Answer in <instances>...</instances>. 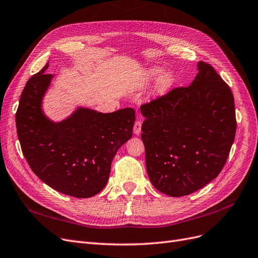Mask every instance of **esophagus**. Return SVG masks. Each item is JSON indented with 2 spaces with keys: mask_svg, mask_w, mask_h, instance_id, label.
<instances>
[{
  "mask_svg": "<svg viewBox=\"0 0 258 258\" xmlns=\"http://www.w3.org/2000/svg\"><path fill=\"white\" fill-rule=\"evenodd\" d=\"M134 133L136 135H139L141 133V120H137L134 124Z\"/></svg>",
  "mask_w": 258,
  "mask_h": 258,
  "instance_id": "obj_1",
  "label": "esophagus"
}]
</instances>
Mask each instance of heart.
Wrapping results in <instances>:
<instances>
[{"label":"heart","mask_w":258,"mask_h":258,"mask_svg":"<svg viewBox=\"0 0 258 258\" xmlns=\"http://www.w3.org/2000/svg\"><path fill=\"white\" fill-rule=\"evenodd\" d=\"M161 69L160 67H152V68L148 69L147 72L145 73V80L146 82H150V81H153L154 79H156L157 76L159 75V73L161 72ZM175 82V76L172 72H165L161 74L157 82H156V85H155V90L156 92L158 93H164L166 92L168 89H170L171 87H172V85L174 84Z\"/></svg>","instance_id":"b5f03b06"}]
</instances>
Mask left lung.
Returning a JSON list of instances; mask_svg holds the SVG:
<instances>
[{"instance_id": "8db88e82", "label": "left lung", "mask_w": 258, "mask_h": 258, "mask_svg": "<svg viewBox=\"0 0 258 258\" xmlns=\"http://www.w3.org/2000/svg\"><path fill=\"white\" fill-rule=\"evenodd\" d=\"M188 87L141 105V139L151 183L170 197L203 188L223 169L236 134L234 97L213 67L198 63Z\"/></svg>"}]
</instances>
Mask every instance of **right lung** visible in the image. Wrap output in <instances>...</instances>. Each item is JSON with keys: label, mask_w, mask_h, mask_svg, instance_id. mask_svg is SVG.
I'll list each match as a JSON object with an SVG mask.
<instances>
[{"label": "right lung", "mask_w": 258, "mask_h": 258, "mask_svg": "<svg viewBox=\"0 0 258 258\" xmlns=\"http://www.w3.org/2000/svg\"><path fill=\"white\" fill-rule=\"evenodd\" d=\"M43 68L27 81L16 113L18 138L33 172L56 191L90 198L106 186L111 161L132 138L135 110L110 113L79 107L53 122L42 110V99L53 79Z\"/></svg>", "instance_id": "obj_1"}]
</instances>
